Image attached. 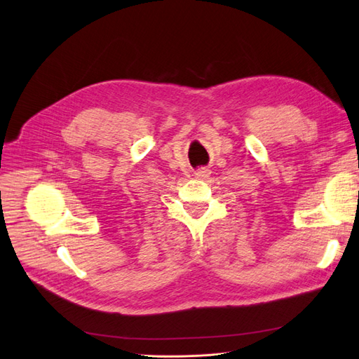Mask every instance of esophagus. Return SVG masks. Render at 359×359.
<instances>
[{
    "mask_svg": "<svg viewBox=\"0 0 359 359\" xmlns=\"http://www.w3.org/2000/svg\"><path fill=\"white\" fill-rule=\"evenodd\" d=\"M210 173H211V170L206 168V166H202V168H199L196 172H194V175H196V178L198 180H206L210 177Z\"/></svg>",
    "mask_w": 359,
    "mask_h": 359,
    "instance_id": "obj_1",
    "label": "esophagus"
}]
</instances>
